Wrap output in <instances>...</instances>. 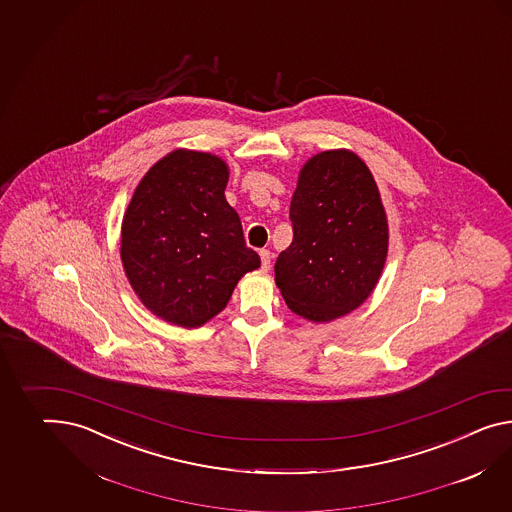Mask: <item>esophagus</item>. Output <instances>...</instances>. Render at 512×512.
I'll return each instance as SVG.
<instances>
[{"label":"esophagus","instance_id":"esophagus-1","mask_svg":"<svg viewBox=\"0 0 512 512\" xmlns=\"http://www.w3.org/2000/svg\"><path fill=\"white\" fill-rule=\"evenodd\" d=\"M260 258H262V271L267 273L271 269V252L269 250H260Z\"/></svg>","mask_w":512,"mask_h":512}]
</instances>
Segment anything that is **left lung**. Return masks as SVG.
Masks as SVG:
<instances>
[{
    "instance_id": "left-lung-1",
    "label": "left lung",
    "mask_w": 512,
    "mask_h": 512,
    "mask_svg": "<svg viewBox=\"0 0 512 512\" xmlns=\"http://www.w3.org/2000/svg\"><path fill=\"white\" fill-rule=\"evenodd\" d=\"M293 241L275 263L289 310L328 323L356 310L379 282L388 219L379 187L351 150L308 159L291 198Z\"/></svg>"
}]
</instances>
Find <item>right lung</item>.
<instances>
[{"mask_svg":"<svg viewBox=\"0 0 512 512\" xmlns=\"http://www.w3.org/2000/svg\"><path fill=\"white\" fill-rule=\"evenodd\" d=\"M228 174L223 159L178 148L146 172L124 213V273L146 308L172 325L202 327L260 267L224 197Z\"/></svg>","mask_w":512,"mask_h":512,"instance_id":"1","label":"right lung"}]
</instances>
